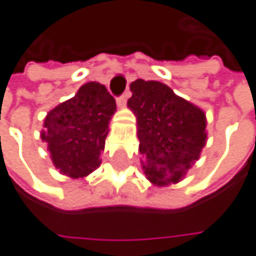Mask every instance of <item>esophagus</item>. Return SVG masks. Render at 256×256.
Here are the masks:
<instances>
[{
  "label": "esophagus",
  "instance_id": "obj_1",
  "mask_svg": "<svg viewBox=\"0 0 256 256\" xmlns=\"http://www.w3.org/2000/svg\"><path fill=\"white\" fill-rule=\"evenodd\" d=\"M130 96H131V92H130V90H126L124 95L120 96V98L116 99V104H118V106H120V108H124V106L126 105V100H128V98H130Z\"/></svg>",
  "mask_w": 256,
  "mask_h": 256
}]
</instances>
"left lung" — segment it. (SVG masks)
I'll return each mask as SVG.
<instances>
[{"mask_svg":"<svg viewBox=\"0 0 256 256\" xmlns=\"http://www.w3.org/2000/svg\"><path fill=\"white\" fill-rule=\"evenodd\" d=\"M130 88L146 177L157 186L178 183L206 144L204 112L161 82L136 79Z\"/></svg>","mask_w":256,"mask_h":256,"instance_id":"obj_1","label":"left lung"}]
</instances>
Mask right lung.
Masks as SVG:
<instances>
[{
	"mask_svg": "<svg viewBox=\"0 0 256 256\" xmlns=\"http://www.w3.org/2000/svg\"><path fill=\"white\" fill-rule=\"evenodd\" d=\"M115 110L116 104L108 89L89 82L47 114L42 140L47 142L58 172L79 178L100 166L109 121Z\"/></svg>",
	"mask_w": 256,
	"mask_h": 256,
	"instance_id": "obj_1",
	"label": "right lung"
}]
</instances>
